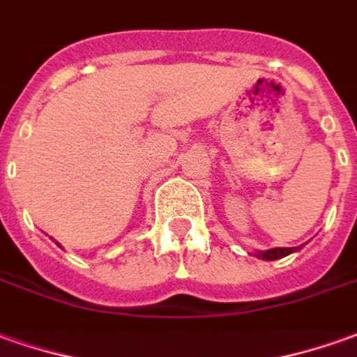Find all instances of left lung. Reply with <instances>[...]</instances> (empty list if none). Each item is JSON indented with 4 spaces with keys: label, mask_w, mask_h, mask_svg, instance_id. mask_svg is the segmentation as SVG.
I'll use <instances>...</instances> for the list:
<instances>
[{
    "label": "left lung",
    "mask_w": 357,
    "mask_h": 357,
    "mask_svg": "<svg viewBox=\"0 0 357 357\" xmlns=\"http://www.w3.org/2000/svg\"><path fill=\"white\" fill-rule=\"evenodd\" d=\"M294 250H297L296 247L291 249H282V247H278V249H270V250H264V252H258L257 257L258 258H264V260H278V258H284L287 257V255H291Z\"/></svg>",
    "instance_id": "1"
}]
</instances>
